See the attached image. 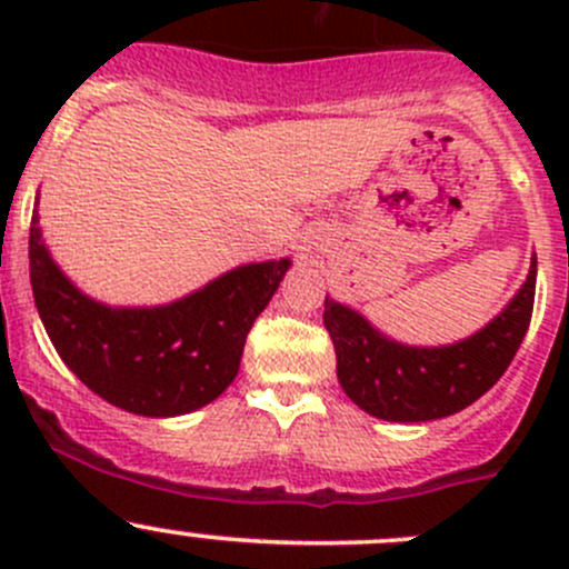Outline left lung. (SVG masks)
Segmentation results:
<instances>
[{
  "label": "left lung",
  "mask_w": 569,
  "mask_h": 569,
  "mask_svg": "<svg viewBox=\"0 0 569 569\" xmlns=\"http://www.w3.org/2000/svg\"><path fill=\"white\" fill-rule=\"evenodd\" d=\"M537 258L526 283L490 325L449 347H407L352 308L325 297L343 393L382 421H435L473 405L501 380L523 343L533 311Z\"/></svg>",
  "instance_id": "obj_1"
}]
</instances>
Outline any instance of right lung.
Returning <instances> with one entry per match:
<instances>
[{
    "mask_svg": "<svg viewBox=\"0 0 569 569\" xmlns=\"http://www.w3.org/2000/svg\"><path fill=\"white\" fill-rule=\"evenodd\" d=\"M289 267V258L244 263L170 306L109 308L60 272L32 214V295L57 355L90 391L134 416H183L226 391Z\"/></svg>",
    "mask_w": 569,
    "mask_h": 569,
    "instance_id": "right-lung-1",
    "label": "right lung"
}]
</instances>
